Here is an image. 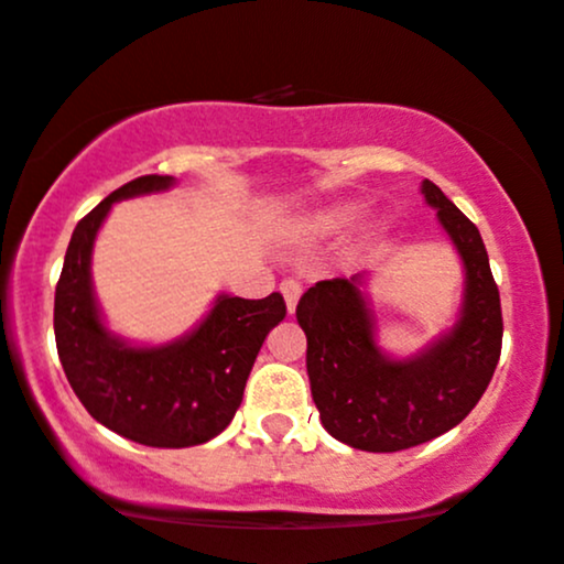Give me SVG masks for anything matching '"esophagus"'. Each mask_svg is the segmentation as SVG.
Listing matches in <instances>:
<instances>
[{
	"label": "esophagus",
	"mask_w": 564,
	"mask_h": 564,
	"mask_svg": "<svg viewBox=\"0 0 564 564\" xmlns=\"http://www.w3.org/2000/svg\"><path fill=\"white\" fill-rule=\"evenodd\" d=\"M281 294H283V300H286L289 315H294L296 302H300V296H302V283L294 281V278H286V281H281Z\"/></svg>",
	"instance_id": "esophagus-1"
}]
</instances>
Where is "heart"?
I'll use <instances>...</instances> for the list:
<instances>
[{"instance_id": "b5f03b06", "label": "heart", "mask_w": 564, "mask_h": 564, "mask_svg": "<svg viewBox=\"0 0 564 564\" xmlns=\"http://www.w3.org/2000/svg\"><path fill=\"white\" fill-rule=\"evenodd\" d=\"M359 217V205H351V202H338V205L323 207L317 213H310L302 217L300 230L307 239H328V236H338L344 230L355 226Z\"/></svg>"}]
</instances>
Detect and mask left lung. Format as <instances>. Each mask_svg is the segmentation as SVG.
Masks as SVG:
<instances>
[{"label": "left lung", "mask_w": 564, "mask_h": 564, "mask_svg": "<svg viewBox=\"0 0 564 564\" xmlns=\"http://www.w3.org/2000/svg\"><path fill=\"white\" fill-rule=\"evenodd\" d=\"M425 205L463 260L457 321L410 357L378 344L370 273L321 281L304 291L296 321L307 334L312 402L330 436L362 452H402L452 431L484 397L501 351V304L478 228L436 183Z\"/></svg>", "instance_id": "8db88e82"}]
</instances>
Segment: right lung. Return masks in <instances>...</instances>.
I'll list each match as a JSON object with an SVG mask.
<instances>
[{
    "label": "right lung",
    "instance_id": "add662e5",
    "mask_svg": "<svg viewBox=\"0 0 564 564\" xmlns=\"http://www.w3.org/2000/svg\"><path fill=\"white\" fill-rule=\"evenodd\" d=\"M173 175H141L88 213L67 243L54 291V338L73 391L97 423L135 444L183 449L228 429L264 336L286 317L283 296L217 294L188 334L133 344L105 323L94 294L91 254L115 202L162 194Z\"/></svg>",
    "mask_w": 564,
    "mask_h": 564
}]
</instances>
